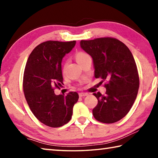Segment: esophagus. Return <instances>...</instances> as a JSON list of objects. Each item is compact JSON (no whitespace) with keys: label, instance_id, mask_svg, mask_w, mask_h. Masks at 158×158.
<instances>
[{"label":"esophagus","instance_id":"esophagus-1","mask_svg":"<svg viewBox=\"0 0 158 158\" xmlns=\"http://www.w3.org/2000/svg\"><path fill=\"white\" fill-rule=\"evenodd\" d=\"M88 95V93H80L79 94V97H85V96H87Z\"/></svg>","mask_w":158,"mask_h":158}]
</instances>
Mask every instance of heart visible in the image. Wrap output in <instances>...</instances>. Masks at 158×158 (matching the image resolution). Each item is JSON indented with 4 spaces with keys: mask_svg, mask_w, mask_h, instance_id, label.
<instances>
[{
    "mask_svg": "<svg viewBox=\"0 0 158 158\" xmlns=\"http://www.w3.org/2000/svg\"><path fill=\"white\" fill-rule=\"evenodd\" d=\"M89 57H90V56H89V55L87 54L86 53L82 52H80L77 53V54H76V56H75L76 60H77V63H78L79 64H80L81 62H83V61H84V60H85V59H86V58H89ZM65 66H66V63H65V64H64L63 69L65 68Z\"/></svg>",
    "mask_w": 158,
    "mask_h": 158,
    "instance_id": "b5f03b06",
    "label": "heart"
}]
</instances>
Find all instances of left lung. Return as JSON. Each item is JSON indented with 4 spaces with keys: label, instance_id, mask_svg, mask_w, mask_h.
I'll use <instances>...</instances> for the list:
<instances>
[{
    "label": "left lung",
    "instance_id": "1",
    "mask_svg": "<svg viewBox=\"0 0 158 158\" xmlns=\"http://www.w3.org/2000/svg\"><path fill=\"white\" fill-rule=\"evenodd\" d=\"M80 47L93 58L95 78L107 81L105 95L93 93L98 100L93 109V116L104 123L120 121L132 108L139 87L132 53L125 44L112 37L81 40Z\"/></svg>",
    "mask_w": 158,
    "mask_h": 158
}]
</instances>
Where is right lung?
I'll return each mask as SVG.
<instances>
[{"label":"right lung","instance_id":"1","mask_svg":"<svg viewBox=\"0 0 158 158\" xmlns=\"http://www.w3.org/2000/svg\"><path fill=\"white\" fill-rule=\"evenodd\" d=\"M75 44L76 41L42 42L35 48L26 62L23 80L26 100L34 116L47 126L58 127L68 123L78 101L76 92L66 96L54 93L56 88L63 85V58Z\"/></svg>","mask_w":158,"mask_h":158}]
</instances>
